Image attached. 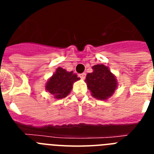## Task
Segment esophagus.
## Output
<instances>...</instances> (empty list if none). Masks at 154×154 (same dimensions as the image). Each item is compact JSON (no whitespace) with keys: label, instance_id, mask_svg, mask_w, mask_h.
Masks as SVG:
<instances>
[{"label":"esophagus","instance_id":"1","mask_svg":"<svg viewBox=\"0 0 154 154\" xmlns=\"http://www.w3.org/2000/svg\"><path fill=\"white\" fill-rule=\"evenodd\" d=\"M79 76L80 78H81V79H85V76H86V74L85 73H82V74H79Z\"/></svg>","mask_w":154,"mask_h":154}]
</instances>
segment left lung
I'll use <instances>...</instances> for the list:
<instances>
[{
  "instance_id": "8db88e82",
  "label": "left lung",
  "mask_w": 154,
  "mask_h": 154,
  "mask_svg": "<svg viewBox=\"0 0 154 154\" xmlns=\"http://www.w3.org/2000/svg\"><path fill=\"white\" fill-rule=\"evenodd\" d=\"M92 69L93 72L88 73L85 80L87 87L94 98L99 100H107L117 89L116 77L103 64L94 65Z\"/></svg>"
}]
</instances>
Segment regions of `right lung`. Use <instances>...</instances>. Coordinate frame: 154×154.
I'll list each match as a JSON object with an SVG mask.
<instances>
[{
	"label": "right lung",
	"mask_w": 154,
	"mask_h": 154,
	"mask_svg": "<svg viewBox=\"0 0 154 154\" xmlns=\"http://www.w3.org/2000/svg\"><path fill=\"white\" fill-rule=\"evenodd\" d=\"M79 79V77L73 73V71L68 72L58 67L46 82L45 90L53 95L55 99H63L70 93L75 82Z\"/></svg>",
	"instance_id": "1"
}]
</instances>
